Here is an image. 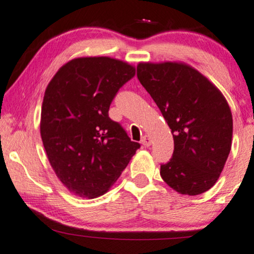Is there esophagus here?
<instances>
[{"instance_id":"obj_1","label":"esophagus","mask_w":254,"mask_h":254,"mask_svg":"<svg viewBox=\"0 0 254 254\" xmlns=\"http://www.w3.org/2000/svg\"><path fill=\"white\" fill-rule=\"evenodd\" d=\"M141 143L143 144L144 147H150V145H151V140H150V138H149V136H147V135H144V136L142 137Z\"/></svg>"}]
</instances>
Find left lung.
<instances>
[{"label": "left lung", "instance_id": "obj_1", "mask_svg": "<svg viewBox=\"0 0 254 254\" xmlns=\"http://www.w3.org/2000/svg\"><path fill=\"white\" fill-rule=\"evenodd\" d=\"M137 78L161 110L175 142L161 177L184 195H197L220 178L231 149L232 114L216 85L185 62H140Z\"/></svg>", "mask_w": 254, "mask_h": 254}]
</instances>
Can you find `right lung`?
Instances as JSON below:
<instances>
[{"label": "right lung", "instance_id": "1", "mask_svg": "<svg viewBox=\"0 0 254 254\" xmlns=\"http://www.w3.org/2000/svg\"><path fill=\"white\" fill-rule=\"evenodd\" d=\"M135 67L110 57H81L57 71L45 90L40 136L58 179L74 195L109 190L140 144L109 118L112 100Z\"/></svg>", "mask_w": 254, "mask_h": 254}]
</instances>
